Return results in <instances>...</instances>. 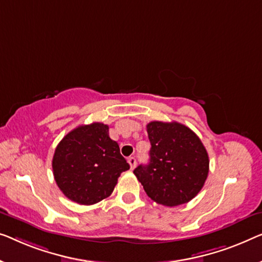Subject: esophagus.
<instances>
[{"instance_id":"34e87169","label":"esophagus","mask_w":262,"mask_h":262,"mask_svg":"<svg viewBox=\"0 0 262 262\" xmlns=\"http://www.w3.org/2000/svg\"><path fill=\"white\" fill-rule=\"evenodd\" d=\"M127 162H128V164H130L131 170H134L136 168V164H137V161H136V158L135 157H130V158L127 159Z\"/></svg>"}]
</instances>
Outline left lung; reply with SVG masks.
I'll use <instances>...</instances> for the list:
<instances>
[{
  "instance_id": "left-lung-1",
  "label": "left lung",
  "mask_w": 262,
  "mask_h": 262,
  "mask_svg": "<svg viewBox=\"0 0 262 262\" xmlns=\"http://www.w3.org/2000/svg\"><path fill=\"white\" fill-rule=\"evenodd\" d=\"M150 162L134 170L151 200L175 207L194 199L209 172L207 150L194 131L177 122L146 125Z\"/></svg>"
}]
</instances>
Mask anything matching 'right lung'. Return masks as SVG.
I'll return each mask as SVG.
<instances>
[{"mask_svg":"<svg viewBox=\"0 0 262 262\" xmlns=\"http://www.w3.org/2000/svg\"><path fill=\"white\" fill-rule=\"evenodd\" d=\"M52 166L63 195L85 206L111 195L120 173L130 169L103 123L80 125L68 132L56 146Z\"/></svg>","mask_w":262,"mask_h":262,"instance_id":"1","label":"right lung"}]
</instances>
